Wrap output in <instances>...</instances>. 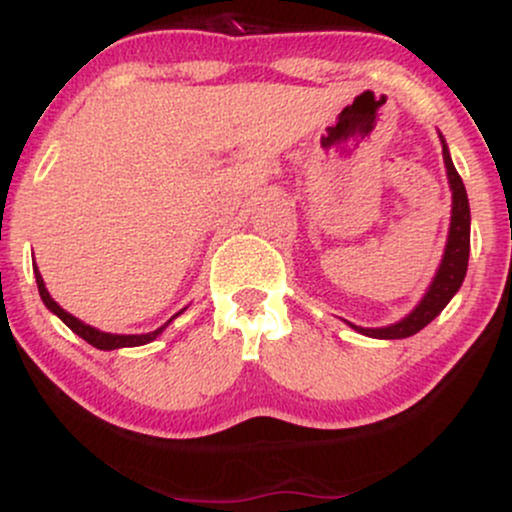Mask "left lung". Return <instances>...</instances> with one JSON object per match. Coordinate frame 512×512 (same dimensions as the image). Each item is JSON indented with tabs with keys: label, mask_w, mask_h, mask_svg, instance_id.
<instances>
[{
	"label": "left lung",
	"mask_w": 512,
	"mask_h": 512,
	"mask_svg": "<svg viewBox=\"0 0 512 512\" xmlns=\"http://www.w3.org/2000/svg\"><path fill=\"white\" fill-rule=\"evenodd\" d=\"M440 144H443V161L445 170H448V182L452 190V216H450V233L448 243H445L443 260L436 276H433L431 286H428L426 296L421 298V303L407 317L395 322V325L387 327H354L356 332L366 334V337L375 339H404L424 330L431 320H436L440 310L450 303V298L460 291L464 274H467V262H469V199L467 190H464L460 173L452 166V158L445 144L443 134H440Z\"/></svg>",
	"instance_id": "obj_1"
}]
</instances>
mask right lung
<instances>
[{"mask_svg":"<svg viewBox=\"0 0 512 512\" xmlns=\"http://www.w3.org/2000/svg\"><path fill=\"white\" fill-rule=\"evenodd\" d=\"M33 274H35V284H38L40 298H43V303L48 305V310H52V313H55L57 317H60V320L64 322V325H67L69 330H72L74 334H79V337L84 339V342H88L91 346H96V349H101V351H113V349H122V346H142V344L154 342V339L158 337V334H161L163 330H166L168 322H170V320H175V317H178V315L182 313V310H180L178 315L170 317V320L166 322V325L158 327V330L149 332V334H110V332H101V330H96V327H91V325H86V322H81L79 317L69 315L67 310L60 308V305H57L55 301H52V296L48 293V289H45L43 276H40L38 267H35V264H33Z\"/></svg>","mask_w":512,"mask_h":512,"instance_id":"right-lung-1","label":"right lung"}]
</instances>
